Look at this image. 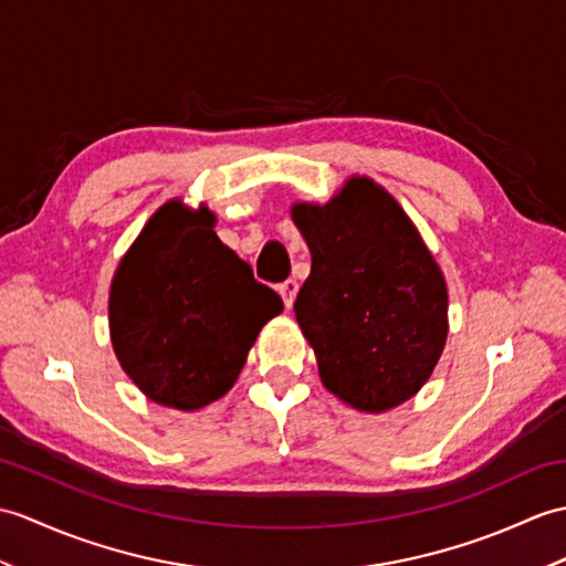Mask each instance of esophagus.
<instances>
[{"instance_id": "obj_1", "label": "esophagus", "mask_w": 566, "mask_h": 566, "mask_svg": "<svg viewBox=\"0 0 566 566\" xmlns=\"http://www.w3.org/2000/svg\"><path fill=\"white\" fill-rule=\"evenodd\" d=\"M296 294H298V282H296V280H286V282L280 284V296H282L286 308L294 306Z\"/></svg>"}]
</instances>
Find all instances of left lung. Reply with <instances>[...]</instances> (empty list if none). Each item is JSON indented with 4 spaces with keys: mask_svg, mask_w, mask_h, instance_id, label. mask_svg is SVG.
<instances>
[{
    "mask_svg": "<svg viewBox=\"0 0 566 566\" xmlns=\"http://www.w3.org/2000/svg\"><path fill=\"white\" fill-rule=\"evenodd\" d=\"M292 219L311 251L294 313L323 386L361 412L410 400L449 335L446 280L417 227L366 176L325 205H292Z\"/></svg>",
    "mask_w": 566,
    "mask_h": 566,
    "instance_id": "8db88e82",
    "label": "left lung"
}]
</instances>
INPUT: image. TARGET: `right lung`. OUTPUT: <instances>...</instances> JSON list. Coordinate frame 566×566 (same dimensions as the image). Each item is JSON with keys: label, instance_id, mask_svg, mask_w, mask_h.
<instances>
[{"label": "right lung", "instance_id": "add662e5", "mask_svg": "<svg viewBox=\"0 0 566 566\" xmlns=\"http://www.w3.org/2000/svg\"><path fill=\"white\" fill-rule=\"evenodd\" d=\"M207 207L170 200L115 270L111 343L149 400L200 410L227 396L282 298L214 233Z\"/></svg>", "mask_w": 566, "mask_h": 566}]
</instances>
